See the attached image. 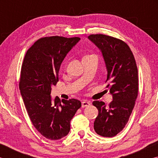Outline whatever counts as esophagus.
<instances>
[{"mask_svg": "<svg viewBox=\"0 0 158 158\" xmlns=\"http://www.w3.org/2000/svg\"><path fill=\"white\" fill-rule=\"evenodd\" d=\"M90 105V102L87 101V100H84L81 102V107L84 108V107H85V106H89Z\"/></svg>", "mask_w": 158, "mask_h": 158, "instance_id": "esophagus-1", "label": "esophagus"}]
</instances>
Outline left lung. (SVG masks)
<instances>
[{
    "label": "left lung",
    "mask_w": 158,
    "mask_h": 158,
    "mask_svg": "<svg viewBox=\"0 0 158 158\" xmlns=\"http://www.w3.org/2000/svg\"><path fill=\"white\" fill-rule=\"evenodd\" d=\"M92 41L102 53L107 69L106 88L112 95L109 106L102 101L93 105L98 109L94 130L105 137L116 136L127 123L138 95V70L129 46L121 40L102 34L90 35Z\"/></svg>",
    "instance_id": "8db88e82"
}]
</instances>
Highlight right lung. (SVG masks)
I'll list each match as a JSON object with an SVG mask.
<instances>
[{"mask_svg":"<svg viewBox=\"0 0 158 158\" xmlns=\"http://www.w3.org/2000/svg\"><path fill=\"white\" fill-rule=\"evenodd\" d=\"M79 37H42L26 53L21 69L19 89L28 116L36 130L45 138L58 140L70 130V121L81 106L76 99L52 102V85L58 81V72L67 53Z\"/></svg>","mask_w":158,"mask_h":158,"instance_id":"add662e5","label":"right lung"}]
</instances>
